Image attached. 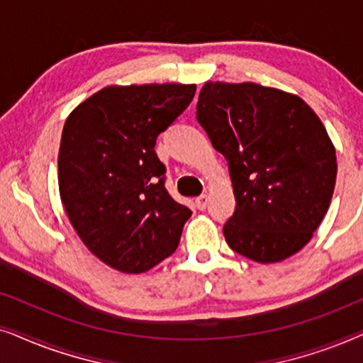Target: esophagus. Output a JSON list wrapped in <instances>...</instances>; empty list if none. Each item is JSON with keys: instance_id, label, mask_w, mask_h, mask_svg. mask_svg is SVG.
Here are the masks:
<instances>
[{"instance_id": "obj_1", "label": "esophagus", "mask_w": 363, "mask_h": 363, "mask_svg": "<svg viewBox=\"0 0 363 363\" xmlns=\"http://www.w3.org/2000/svg\"><path fill=\"white\" fill-rule=\"evenodd\" d=\"M208 201H210V198H208V195H201V196H198V198H196L195 205H196L198 210H206Z\"/></svg>"}]
</instances>
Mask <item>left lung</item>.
Returning <instances> with one entry per match:
<instances>
[{
  "label": "left lung",
  "instance_id": "left-lung-1",
  "mask_svg": "<svg viewBox=\"0 0 363 363\" xmlns=\"http://www.w3.org/2000/svg\"><path fill=\"white\" fill-rule=\"evenodd\" d=\"M196 118L228 160L236 210L228 246L256 262H279L311 241L337 177L332 140L294 94L255 82H206Z\"/></svg>",
  "mask_w": 363,
  "mask_h": 363
}]
</instances>
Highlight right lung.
I'll return each mask as SVG.
<instances>
[{"instance_id": "add662e5", "label": "right lung", "mask_w": 363, "mask_h": 363, "mask_svg": "<svg viewBox=\"0 0 363 363\" xmlns=\"http://www.w3.org/2000/svg\"><path fill=\"white\" fill-rule=\"evenodd\" d=\"M195 84L108 86L74 108L59 147V193L92 255L140 274L175 252L191 210L165 188L157 137L190 106Z\"/></svg>"}]
</instances>
